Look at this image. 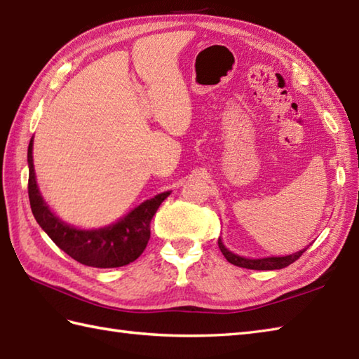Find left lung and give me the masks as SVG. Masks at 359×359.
I'll return each mask as SVG.
<instances>
[{
	"mask_svg": "<svg viewBox=\"0 0 359 359\" xmlns=\"http://www.w3.org/2000/svg\"><path fill=\"white\" fill-rule=\"evenodd\" d=\"M219 248L222 251V255L225 256V259L233 265L242 266V269H248V270H279V269H285L290 264H293L294 261H297L302 256L304 251L307 248H304L297 253L288 255V256H271V257H259V259H250V257H242L239 255H234L233 251L228 250L222 239L219 238L217 241Z\"/></svg>",
	"mask_w": 359,
	"mask_h": 359,
	"instance_id": "left-lung-1",
	"label": "left lung"
}]
</instances>
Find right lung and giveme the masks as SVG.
Returning a JSON list of instances; mask_svg holds the SVG:
<instances>
[{
  "label": "right lung",
  "mask_w": 359,
  "mask_h": 359,
  "mask_svg": "<svg viewBox=\"0 0 359 359\" xmlns=\"http://www.w3.org/2000/svg\"><path fill=\"white\" fill-rule=\"evenodd\" d=\"M32 148L34 140L30 139L27 148L29 202L38 225L43 228L53 243L77 262L95 266V269H117V266L134 262L148 245L151 219L154 217L160 203L171 191L144 201L116 224L98 228V230H80L58 219L49 210V205L43 201L35 180Z\"/></svg>",
  "instance_id": "add662e5"
}]
</instances>
